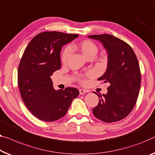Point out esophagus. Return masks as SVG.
I'll list each match as a JSON object with an SVG mask.
<instances>
[{
  "label": "esophagus",
  "instance_id": "34e87169",
  "mask_svg": "<svg viewBox=\"0 0 155 155\" xmlns=\"http://www.w3.org/2000/svg\"><path fill=\"white\" fill-rule=\"evenodd\" d=\"M85 92H87V91H85V90L84 89H80L79 90V94H85Z\"/></svg>",
  "mask_w": 155,
  "mask_h": 155
}]
</instances>
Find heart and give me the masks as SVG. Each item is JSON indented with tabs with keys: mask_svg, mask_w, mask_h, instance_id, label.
I'll return each instance as SVG.
<instances>
[{
	"mask_svg": "<svg viewBox=\"0 0 155 155\" xmlns=\"http://www.w3.org/2000/svg\"><path fill=\"white\" fill-rule=\"evenodd\" d=\"M71 48H75V49L78 50V51H80L86 59H88L90 58H93L98 52L97 46L94 42H92V41L87 40L81 41L77 44L72 45L71 46ZM70 49L68 48H64L61 55L62 63H66L67 60H68L69 57V55H70Z\"/></svg>",
	"mask_w": 155,
	"mask_h": 155,
	"instance_id": "obj_1",
	"label": "heart"
}]
</instances>
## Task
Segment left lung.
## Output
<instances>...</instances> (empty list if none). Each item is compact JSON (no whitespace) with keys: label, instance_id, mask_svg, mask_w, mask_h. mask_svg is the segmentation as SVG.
I'll list each match as a JSON object with an SVG mask.
<instances>
[{"label":"left lung","instance_id":"left-lung-1","mask_svg":"<svg viewBox=\"0 0 155 155\" xmlns=\"http://www.w3.org/2000/svg\"><path fill=\"white\" fill-rule=\"evenodd\" d=\"M88 38L101 41L107 50V68L98 80L110 84L107 94L95 93L100 101L92 113L103 122L119 121L130 114L139 94L141 77L137 55L128 44L111 35Z\"/></svg>","mask_w":155,"mask_h":155}]
</instances>
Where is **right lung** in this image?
I'll use <instances>...</instances> for the list:
<instances>
[{"label":"right lung","instance_id":"1","mask_svg":"<svg viewBox=\"0 0 155 155\" xmlns=\"http://www.w3.org/2000/svg\"><path fill=\"white\" fill-rule=\"evenodd\" d=\"M78 36L61 32H43L32 39L18 68V85L22 100L38 119L53 122L67 114L79 91L74 87L55 91L51 76L61 68L63 46Z\"/></svg>","mask_w":155,"mask_h":155}]
</instances>
